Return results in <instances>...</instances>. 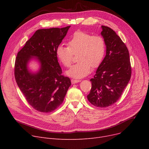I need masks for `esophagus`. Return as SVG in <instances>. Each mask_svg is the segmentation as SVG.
<instances>
[{
  "mask_svg": "<svg viewBox=\"0 0 149 149\" xmlns=\"http://www.w3.org/2000/svg\"><path fill=\"white\" fill-rule=\"evenodd\" d=\"M81 80H75V79H72L71 80V82L72 84H75V83H79L80 82Z\"/></svg>",
  "mask_w": 149,
  "mask_h": 149,
  "instance_id": "1",
  "label": "esophagus"
}]
</instances>
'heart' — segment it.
Masks as SVG:
<instances>
[{
  "label": "heart",
  "mask_w": 149,
  "mask_h": 149,
  "mask_svg": "<svg viewBox=\"0 0 149 149\" xmlns=\"http://www.w3.org/2000/svg\"><path fill=\"white\" fill-rule=\"evenodd\" d=\"M68 46L60 45L56 49V56L65 67L71 65L74 55L77 54L79 61L73 65L67 74L80 79L88 75L93 68H97L102 62L106 52L104 39L100 36L77 31L68 42Z\"/></svg>",
  "instance_id": "obj_1"
}]
</instances>
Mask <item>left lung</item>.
<instances>
[{"label":"left lung","instance_id":"obj_1","mask_svg":"<svg viewBox=\"0 0 149 149\" xmlns=\"http://www.w3.org/2000/svg\"><path fill=\"white\" fill-rule=\"evenodd\" d=\"M106 45V55L90 81L92 88L87 96L89 102L98 107L115 103L121 97L131 77L132 68L127 46L115 31L101 26Z\"/></svg>","mask_w":149,"mask_h":149}]
</instances>
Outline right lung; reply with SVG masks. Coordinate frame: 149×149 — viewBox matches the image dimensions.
Masks as SVG:
<instances>
[{"instance_id":"right-lung-1","label":"right lung","mask_w":149,"mask_h":149,"mask_svg":"<svg viewBox=\"0 0 149 149\" xmlns=\"http://www.w3.org/2000/svg\"><path fill=\"white\" fill-rule=\"evenodd\" d=\"M70 26L37 30L15 58V81L27 102L37 111H54L63 103L71 85L69 78L61 74L56 52ZM31 56L38 57L41 62V68L37 74L27 69Z\"/></svg>"}]
</instances>
